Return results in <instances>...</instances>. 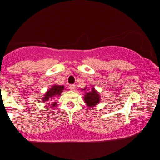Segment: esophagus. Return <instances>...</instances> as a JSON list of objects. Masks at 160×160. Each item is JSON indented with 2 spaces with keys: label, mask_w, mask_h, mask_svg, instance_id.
I'll use <instances>...</instances> for the list:
<instances>
[{
  "label": "esophagus",
  "mask_w": 160,
  "mask_h": 160,
  "mask_svg": "<svg viewBox=\"0 0 160 160\" xmlns=\"http://www.w3.org/2000/svg\"><path fill=\"white\" fill-rule=\"evenodd\" d=\"M69 88L71 91H75L76 86L74 84H71L69 86Z\"/></svg>",
  "instance_id": "1"
}]
</instances>
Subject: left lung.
I'll use <instances>...</instances> for the list:
<instances>
[{
    "mask_svg": "<svg viewBox=\"0 0 160 160\" xmlns=\"http://www.w3.org/2000/svg\"><path fill=\"white\" fill-rule=\"evenodd\" d=\"M81 91L85 92L83 101L88 108H93L99 103L101 101V96L93 86H91V90L89 89V87L88 88L87 86H86L84 88H81Z\"/></svg>",
    "mask_w": 160,
    "mask_h": 160,
    "instance_id": "obj_1",
    "label": "left lung"
}]
</instances>
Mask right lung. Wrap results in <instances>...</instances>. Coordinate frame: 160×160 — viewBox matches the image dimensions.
Here are the masks:
<instances>
[{
    "mask_svg": "<svg viewBox=\"0 0 160 160\" xmlns=\"http://www.w3.org/2000/svg\"><path fill=\"white\" fill-rule=\"evenodd\" d=\"M64 90V86L60 85H53L49 90L47 91V92L44 94L43 98L42 100V102H48V101H52V104H49V108H54L57 106V102L54 101V99L56 98L57 96H60L63 91Z\"/></svg>",
    "mask_w": 160,
    "mask_h": 160,
    "instance_id": "right-lung-1",
    "label": "right lung"
}]
</instances>
